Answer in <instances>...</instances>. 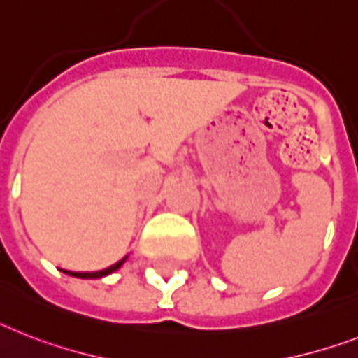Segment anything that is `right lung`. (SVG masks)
<instances>
[{
	"mask_svg": "<svg viewBox=\"0 0 358 358\" xmlns=\"http://www.w3.org/2000/svg\"><path fill=\"white\" fill-rule=\"evenodd\" d=\"M127 257H129V255H127ZM127 257H123V259L117 261V263L112 264V266H108V268L97 270V272H71V270H62V272L68 275H73V278H80V280H99V278H104V275L112 274V272L121 268V264L127 261Z\"/></svg>",
	"mask_w": 358,
	"mask_h": 358,
	"instance_id": "1",
	"label": "right lung"
}]
</instances>
